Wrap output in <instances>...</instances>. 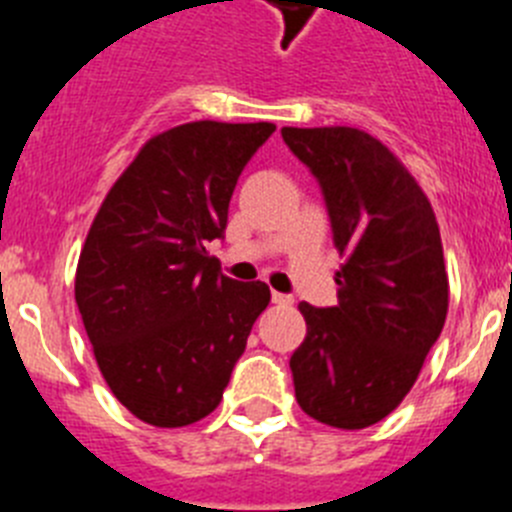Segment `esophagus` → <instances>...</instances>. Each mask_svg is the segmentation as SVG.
Masks as SVG:
<instances>
[{
	"label": "esophagus",
	"mask_w": 512,
	"mask_h": 512,
	"mask_svg": "<svg viewBox=\"0 0 512 512\" xmlns=\"http://www.w3.org/2000/svg\"><path fill=\"white\" fill-rule=\"evenodd\" d=\"M273 304H278V306H291V304H293V296H288V293L273 291Z\"/></svg>",
	"instance_id": "34e87169"
}]
</instances>
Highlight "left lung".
<instances>
[{
  "mask_svg": "<svg viewBox=\"0 0 512 512\" xmlns=\"http://www.w3.org/2000/svg\"><path fill=\"white\" fill-rule=\"evenodd\" d=\"M322 185L335 247L337 306L301 301L306 337L291 355L296 402L342 430L402 404L448 314L441 229L428 195L389 146L350 126L281 128Z\"/></svg>",
  "mask_w": 512,
  "mask_h": 512,
  "instance_id": "obj_1",
  "label": "left lung"
}]
</instances>
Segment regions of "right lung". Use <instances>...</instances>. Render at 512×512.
I'll return each mask as SVG.
<instances>
[{
	"label": "right lung",
	"instance_id": "obj_1",
	"mask_svg": "<svg viewBox=\"0 0 512 512\" xmlns=\"http://www.w3.org/2000/svg\"><path fill=\"white\" fill-rule=\"evenodd\" d=\"M273 131L193 121L151 136L84 239L74 299L92 353L115 399L154 428L219 407L270 304L265 283L226 278L206 244L224 234L244 164Z\"/></svg>",
	"mask_w": 512,
	"mask_h": 512
}]
</instances>
